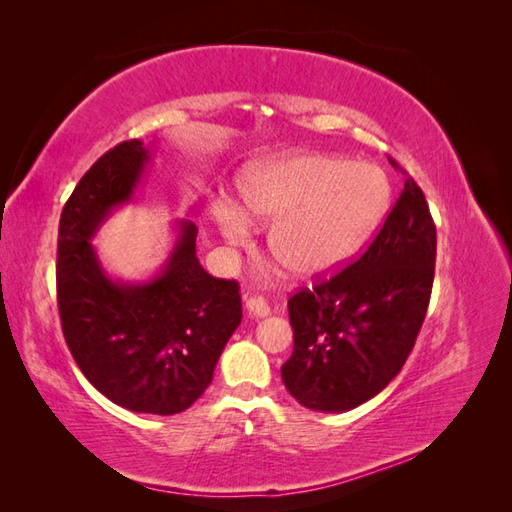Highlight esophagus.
<instances>
[{
  "mask_svg": "<svg viewBox=\"0 0 512 512\" xmlns=\"http://www.w3.org/2000/svg\"><path fill=\"white\" fill-rule=\"evenodd\" d=\"M246 310H248V314H253V317H257V319H264L270 314L268 301L264 297H257V295L246 299Z\"/></svg>",
  "mask_w": 512,
  "mask_h": 512,
  "instance_id": "34e87169",
  "label": "esophagus"
}]
</instances>
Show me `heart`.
I'll list each match as a JSON object with an SVG mask.
<instances>
[{
	"label": "heart",
	"mask_w": 512,
	"mask_h": 512,
	"mask_svg": "<svg viewBox=\"0 0 512 512\" xmlns=\"http://www.w3.org/2000/svg\"><path fill=\"white\" fill-rule=\"evenodd\" d=\"M242 213L220 204L217 226L231 244H244L248 224L275 222L268 253L297 277H321L350 264L383 224L391 187L374 165L323 154L259 162L239 180Z\"/></svg>",
	"instance_id": "1"
}]
</instances>
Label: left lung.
Wrapping results in <instances>:
<instances>
[{
  "label": "left lung",
  "instance_id": "left-lung-1",
  "mask_svg": "<svg viewBox=\"0 0 512 512\" xmlns=\"http://www.w3.org/2000/svg\"><path fill=\"white\" fill-rule=\"evenodd\" d=\"M433 273L436 224L405 173V189L365 253L288 299L295 350L281 378L290 396L308 409L341 413L380 394L418 339Z\"/></svg>",
  "mask_w": 512,
  "mask_h": 512
}]
</instances>
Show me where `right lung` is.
I'll return each instance as SVG.
<instances>
[{"label":"right lung","instance_id":"add662e5","mask_svg":"<svg viewBox=\"0 0 512 512\" xmlns=\"http://www.w3.org/2000/svg\"><path fill=\"white\" fill-rule=\"evenodd\" d=\"M149 151L125 140L94 162L65 202L59 222L57 301L65 343L85 378L116 405L173 416L211 385L226 341L242 321L235 279H215L195 257L198 226L180 222L165 268L145 284L105 275L92 242L125 204Z\"/></svg>","mask_w":512,"mask_h":512}]
</instances>
